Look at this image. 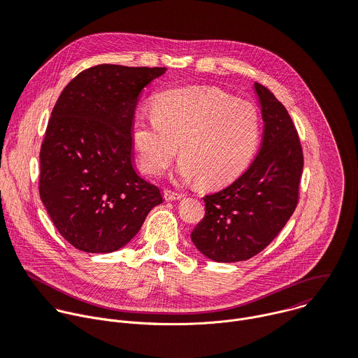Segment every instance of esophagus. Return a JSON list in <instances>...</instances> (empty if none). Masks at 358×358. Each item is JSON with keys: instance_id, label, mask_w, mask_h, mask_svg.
I'll return each mask as SVG.
<instances>
[{"instance_id": "1", "label": "esophagus", "mask_w": 358, "mask_h": 358, "mask_svg": "<svg viewBox=\"0 0 358 358\" xmlns=\"http://www.w3.org/2000/svg\"><path fill=\"white\" fill-rule=\"evenodd\" d=\"M164 198H166V201H177V199L182 198V194L174 192L170 189H164Z\"/></svg>"}]
</instances>
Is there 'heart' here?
Masks as SVG:
<instances>
[{"label": "heart", "mask_w": 358, "mask_h": 358, "mask_svg": "<svg viewBox=\"0 0 358 358\" xmlns=\"http://www.w3.org/2000/svg\"><path fill=\"white\" fill-rule=\"evenodd\" d=\"M133 140L144 173L162 174L180 144L178 176L218 187L250 163L261 140V119L250 101L217 87L170 89L157 96L155 113L136 117Z\"/></svg>", "instance_id": "1"}]
</instances>
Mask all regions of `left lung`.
<instances>
[{
    "label": "left lung",
    "mask_w": 358,
    "mask_h": 358,
    "mask_svg": "<svg viewBox=\"0 0 358 358\" xmlns=\"http://www.w3.org/2000/svg\"><path fill=\"white\" fill-rule=\"evenodd\" d=\"M264 138L257 159L227 188L203 196L206 217L191 232L196 249L215 262H239L262 252L299 201L303 151L286 108L261 83Z\"/></svg>",
    "instance_id": "obj_1"
}]
</instances>
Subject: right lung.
Segmentation results:
<instances>
[{"label": "right lung", "mask_w": 358, "mask_h": 358, "mask_svg": "<svg viewBox=\"0 0 358 358\" xmlns=\"http://www.w3.org/2000/svg\"><path fill=\"white\" fill-rule=\"evenodd\" d=\"M166 68L97 65L62 90L41 145L39 195L76 249L109 253L140 231L163 202L133 162V119L141 90Z\"/></svg>", "instance_id": "add662e5"}]
</instances>
